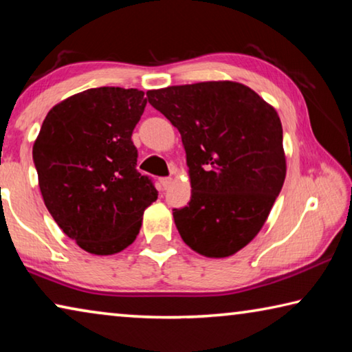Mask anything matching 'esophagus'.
Listing matches in <instances>:
<instances>
[{
  "label": "esophagus",
  "mask_w": 352,
  "mask_h": 352,
  "mask_svg": "<svg viewBox=\"0 0 352 352\" xmlns=\"http://www.w3.org/2000/svg\"><path fill=\"white\" fill-rule=\"evenodd\" d=\"M160 183H162V186L166 189V188H169V186H170L172 178H170V177H163L162 180H160Z\"/></svg>",
  "instance_id": "1"
}]
</instances>
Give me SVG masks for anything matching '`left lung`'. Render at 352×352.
I'll return each mask as SVG.
<instances>
[{"mask_svg": "<svg viewBox=\"0 0 352 352\" xmlns=\"http://www.w3.org/2000/svg\"><path fill=\"white\" fill-rule=\"evenodd\" d=\"M182 135L190 201L174 210L182 239L206 258H228L264 226L285 178L283 126L252 88L231 80L147 91Z\"/></svg>", "mask_w": 352, "mask_h": 352, "instance_id": "obj_1", "label": "left lung"}]
</instances>
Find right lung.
<instances>
[{"label":"right lung","instance_id":"1","mask_svg":"<svg viewBox=\"0 0 352 352\" xmlns=\"http://www.w3.org/2000/svg\"><path fill=\"white\" fill-rule=\"evenodd\" d=\"M146 104L136 88H90L52 107L34 142L47 211L91 254L127 248L158 197L151 178L136 170L132 141Z\"/></svg>","mask_w":352,"mask_h":352}]
</instances>
